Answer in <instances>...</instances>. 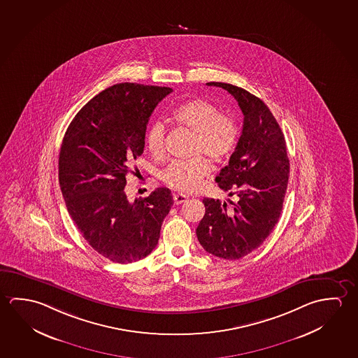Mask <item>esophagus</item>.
<instances>
[{
	"mask_svg": "<svg viewBox=\"0 0 358 358\" xmlns=\"http://www.w3.org/2000/svg\"><path fill=\"white\" fill-rule=\"evenodd\" d=\"M186 199H187V197H186L185 194H173V201H175V205H180V203H183Z\"/></svg>",
	"mask_w": 358,
	"mask_h": 358,
	"instance_id": "1",
	"label": "esophagus"
}]
</instances>
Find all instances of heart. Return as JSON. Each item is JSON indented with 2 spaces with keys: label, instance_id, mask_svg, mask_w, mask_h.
Returning a JSON list of instances; mask_svg holds the SVG:
<instances>
[{
  "label": "heart",
  "instance_id": "b5f03b06",
  "mask_svg": "<svg viewBox=\"0 0 358 358\" xmlns=\"http://www.w3.org/2000/svg\"><path fill=\"white\" fill-rule=\"evenodd\" d=\"M173 120L194 132L192 155L205 153L213 161H222L235 151L238 142V126L235 120L222 113L216 105L205 100H189L173 110ZM166 126L155 121L147 129L146 145L151 155L159 157L164 150ZM211 166L197 156L191 159H175L162 172L161 180L170 187L192 192L201 186Z\"/></svg>",
  "mask_w": 358,
  "mask_h": 358
}]
</instances>
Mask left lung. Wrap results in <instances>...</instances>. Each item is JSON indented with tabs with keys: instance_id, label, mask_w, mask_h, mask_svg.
Segmentation results:
<instances>
[{
	"instance_id": "1",
	"label": "left lung",
	"mask_w": 358,
	"mask_h": 358,
	"mask_svg": "<svg viewBox=\"0 0 358 358\" xmlns=\"http://www.w3.org/2000/svg\"><path fill=\"white\" fill-rule=\"evenodd\" d=\"M235 97L243 113V129L229 162L216 176L218 187L234 202L203 199L205 216L196 229L206 251L238 259L264 243L278 222L287 189L289 159L285 136L270 108L243 88L208 83Z\"/></svg>"
}]
</instances>
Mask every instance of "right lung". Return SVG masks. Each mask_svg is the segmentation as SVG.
<instances>
[{
  "label": "right lung",
  "instance_id": "1",
  "mask_svg": "<svg viewBox=\"0 0 358 358\" xmlns=\"http://www.w3.org/2000/svg\"><path fill=\"white\" fill-rule=\"evenodd\" d=\"M172 88L117 83L88 101L61 146L59 187L88 245L117 264L140 261L159 243L173 197L159 187L129 202L126 176L143 153L147 123Z\"/></svg>",
  "mask_w": 358,
  "mask_h": 358
}]
</instances>
